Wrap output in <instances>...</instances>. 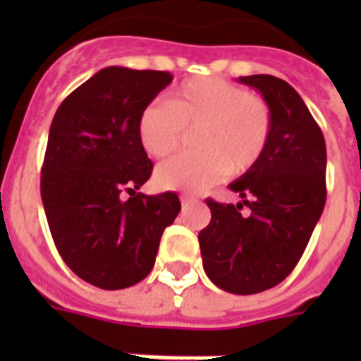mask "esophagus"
I'll list each match as a JSON object with an SVG mask.
<instances>
[{
	"label": "esophagus",
	"instance_id": "esophagus-1",
	"mask_svg": "<svg viewBox=\"0 0 361 361\" xmlns=\"http://www.w3.org/2000/svg\"><path fill=\"white\" fill-rule=\"evenodd\" d=\"M198 202L197 197H192V195H181V204L185 206V204H195Z\"/></svg>",
	"mask_w": 361,
	"mask_h": 361
}]
</instances>
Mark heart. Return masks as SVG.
Segmentation results:
<instances>
[{"label":"heart","instance_id":"1","mask_svg":"<svg viewBox=\"0 0 361 361\" xmlns=\"http://www.w3.org/2000/svg\"><path fill=\"white\" fill-rule=\"evenodd\" d=\"M191 130L198 152L159 164L153 174L159 189L200 191L225 172L240 176L255 169L268 147L271 112L260 95L234 82L198 76L169 92L164 106L147 104L136 123L140 146L153 159L174 153Z\"/></svg>","mask_w":361,"mask_h":361}]
</instances>
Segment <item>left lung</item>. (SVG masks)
<instances>
[{
    "label": "left lung",
    "instance_id": "left-lung-1",
    "mask_svg": "<svg viewBox=\"0 0 361 361\" xmlns=\"http://www.w3.org/2000/svg\"><path fill=\"white\" fill-rule=\"evenodd\" d=\"M271 112V133L255 169L231 183L241 202L206 198L212 221L200 231L206 275L232 294L279 285L300 262L326 204V142L290 84L271 75L240 76ZM247 205L249 214H241Z\"/></svg>",
    "mask_w": 361,
    "mask_h": 361
}]
</instances>
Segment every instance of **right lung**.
Returning <instances> with one entry per match:
<instances>
[{"label":"right lung","mask_w":361,"mask_h":361,"mask_svg":"<svg viewBox=\"0 0 361 361\" xmlns=\"http://www.w3.org/2000/svg\"><path fill=\"white\" fill-rule=\"evenodd\" d=\"M172 82L166 71L106 67L56 110L41 169V198L63 262L104 290L140 283L181 209L176 192H136L153 163L138 116Z\"/></svg>","instance_id":"add662e5"}]
</instances>
